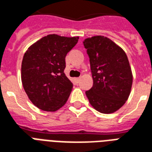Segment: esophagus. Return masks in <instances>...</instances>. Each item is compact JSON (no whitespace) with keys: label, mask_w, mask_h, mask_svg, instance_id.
Returning a JSON list of instances; mask_svg holds the SVG:
<instances>
[{"label":"esophagus","mask_w":152,"mask_h":152,"mask_svg":"<svg viewBox=\"0 0 152 152\" xmlns=\"http://www.w3.org/2000/svg\"><path fill=\"white\" fill-rule=\"evenodd\" d=\"M75 80H76V83H79V82H80V78H76Z\"/></svg>","instance_id":"esophagus-1"}]
</instances>
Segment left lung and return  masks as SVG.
<instances>
[{"label":"left lung","instance_id":"obj_1","mask_svg":"<svg viewBox=\"0 0 152 152\" xmlns=\"http://www.w3.org/2000/svg\"><path fill=\"white\" fill-rule=\"evenodd\" d=\"M89 56L93 85L87 91L89 103L98 112L110 114L126 103L133 76L126 53L109 38L95 36L84 40Z\"/></svg>","mask_w":152,"mask_h":152}]
</instances>
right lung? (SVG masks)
<instances>
[{
    "label": "right lung",
    "instance_id": "right-lung-1",
    "mask_svg": "<svg viewBox=\"0 0 152 152\" xmlns=\"http://www.w3.org/2000/svg\"><path fill=\"white\" fill-rule=\"evenodd\" d=\"M79 37L50 34L32 44L21 64V81L32 104L45 112H56L66 104L73 84L64 72L67 53Z\"/></svg>",
    "mask_w": 152,
    "mask_h": 152
}]
</instances>
